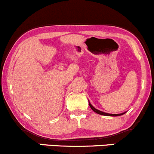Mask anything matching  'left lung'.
<instances>
[{
	"mask_svg": "<svg viewBox=\"0 0 154 154\" xmlns=\"http://www.w3.org/2000/svg\"><path fill=\"white\" fill-rule=\"evenodd\" d=\"M89 104H90V108L92 109L95 112H96V113L99 114V115H105V116H114V117H115V116H120V115H124V114H125V113H122V114H108V113H106V112H101V111H100V110H97V109L95 108V107L92 106V104H91L90 102H89Z\"/></svg>",
	"mask_w": 154,
	"mask_h": 154,
	"instance_id": "8db88e82",
	"label": "left lung"
}]
</instances>
